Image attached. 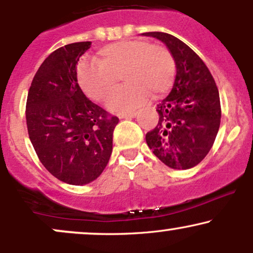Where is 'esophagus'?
Returning <instances> with one entry per match:
<instances>
[{"mask_svg": "<svg viewBox=\"0 0 253 253\" xmlns=\"http://www.w3.org/2000/svg\"><path fill=\"white\" fill-rule=\"evenodd\" d=\"M136 114H138V112H128V113H123V114H120L119 117L121 119H130V118L136 117Z\"/></svg>", "mask_w": 253, "mask_h": 253, "instance_id": "obj_1", "label": "esophagus"}]
</instances>
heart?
I'll use <instances>...</instances> for the list:
<instances>
[{
  "label": "heart",
  "instance_id": "b5f03b06",
  "mask_svg": "<svg viewBox=\"0 0 253 253\" xmlns=\"http://www.w3.org/2000/svg\"><path fill=\"white\" fill-rule=\"evenodd\" d=\"M94 62H82L77 70L78 83L91 100H108L121 76L128 82L109 100L108 108L113 112L140 106L150 94L153 98L161 97L169 91L175 80L176 65L170 51L143 39L103 46L95 54Z\"/></svg>",
  "mask_w": 253,
  "mask_h": 253
}]
</instances>
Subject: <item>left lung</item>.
I'll list each match as a JSON object with an SVG mask.
<instances>
[{
  "mask_svg": "<svg viewBox=\"0 0 253 253\" xmlns=\"http://www.w3.org/2000/svg\"><path fill=\"white\" fill-rule=\"evenodd\" d=\"M143 36L163 42L176 63L170 94L157 104L159 120L146 133L156 157L172 169H190L208 155L221 119L219 90L207 65L187 43L163 32Z\"/></svg>",
  "mask_w": 253,
  "mask_h": 253,
  "instance_id": "obj_1",
  "label": "left lung"
}]
</instances>
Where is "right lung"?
<instances>
[{
	"mask_svg": "<svg viewBox=\"0 0 253 253\" xmlns=\"http://www.w3.org/2000/svg\"><path fill=\"white\" fill-rule=\"evenodd\" d=\"M91 42L59 47L34 75L26 103L28 135L43 167L59 181L88 184L102 173L119 123L83 94L77 63Z\"/></svg>",
	"mask_w": 253,
	"mask_h": 253,
	"instance_id": "1",
	"label": "right lung"
}]
</instances>
